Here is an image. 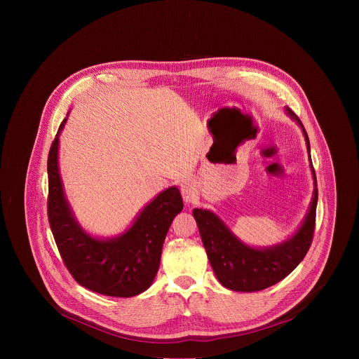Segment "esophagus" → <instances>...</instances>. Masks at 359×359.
Masks as SVG:
<instances>
[{
  "label": "esophagus",
  "instance_id": "obj_1",
  "mask_svg": "<svg viewBox=\"0 0 359 359\" xmlns=\"http://www.w3.org/2000/svg\"><path fill=\"white\" fill-rule=\"evenodd\" d=\"M182 196L186 203H194L198 198V190L191 182H186L182 184Z\"/></svg>",
  "mask_w": 359,
  "mask_h": 359
}]
</instances>
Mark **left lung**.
I'll return each instance as SVG.
<instances>
[{"label":"left lung","instance_id":"left-lung-1","mask_svg":"<svg viewBox=\"0 0 359 359\" xmlns=\"http://www.w3.org/2000/svg\"><path fill=\"white\" fill-rule=\"evenodd\" d=\"M287 112L301 125L310 151L309 135L301 121L291 109L287 108ZM311 169L314 173L313 163ZM317 201L318 189L316 187L310 212L299 230L283 244L263 250L251 248L238 241L212 212L194 209L193 216L198 226L203 245L219 281L233 291L252 292L271 287L285 278L310 250L316 230Z\"/></svg>","mask_w":359,"mask_h":359}]
</instances>
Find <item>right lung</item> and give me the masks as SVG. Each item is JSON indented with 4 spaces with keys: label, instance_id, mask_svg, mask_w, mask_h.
Masks as SVG:
<instances>
[{
    "label": "right lung",
    "instance_id": "right-lung-1",
    "mask_svg": "<svg viewBox=\"0 0 359 359\" xmlns=\"http://www.w3.org/2000/svg\"><path fill=\"white\" fill-rule=\"evenodd\" d=\"M67 119L62 121L58 135ZM58 135L48 153V220L62 262L82 287L109 297H133L149 288L159 266L169 227L183 209L177 187L150 201L133 226L114 240L88 236L75 222L58 172Z\"/></svg>",
    "mask_w": 359,
    "mask_h": 359
}]
</instances>
